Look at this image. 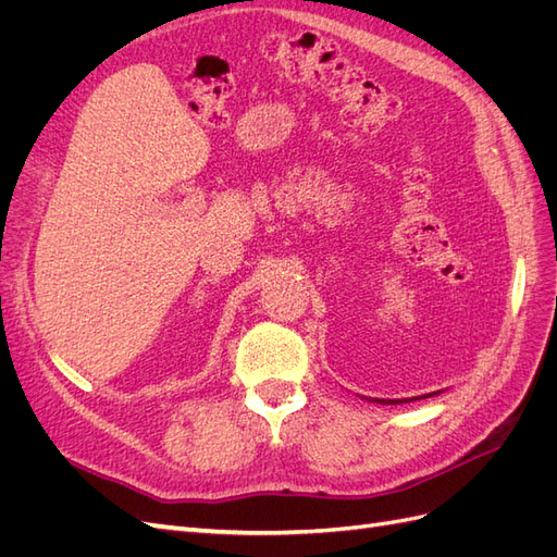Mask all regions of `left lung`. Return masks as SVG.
Instances as JSON below:
<instances>
[{"instance_id": "obj_1", "label": "left lung", "mask_w": 557, "mask_h": 557, "mask_svg": "<svg viewBox=\"0 0 557 557\" xmlns=\"http://www.w3.org/2000/svg\"><path fill=\"white\" fill-rule=\"evenodd\" d=\"M442 393V391H440ZM440 393H430V395H420V397H411V399H369V401H379V404H401V401H413V399H425L432 395H440Z\"/></svg>"}]
</instances>
